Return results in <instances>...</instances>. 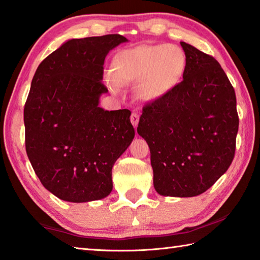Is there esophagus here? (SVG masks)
Wrapping results in <instances>:
<instances>
[{"label": "esophagus", "mask_w": 260, "mask_h": 260, "mask_svg": "<svg viewBox=\"0 0 260 260\" xmlns=\"http://www.w3.org/2000/svg\"><path fill=\"white\" fill-rule=\"evenodd\" d=\"M139 119H140V116H139L138 112H133V114L131 115V121H132V124H133V126L135 127V128H136V126H138V124H139Z\"/></svg>", "instance_id": "34e87169"}]
</instances>
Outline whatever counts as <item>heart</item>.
Here are the masks:
<instances>
[{
  "instance_id": "b5f03b06",
  "label": "heart",
  "mask_w": 260,
  "mask_h": 260,
  "mask_svg": "<svg viewBox=\"0 0 260 260\" xmlns=\"http://www.w3.org/2000/svg\"><path fill=\"white\" fill-rule=\"evenodd\" d=\"M185 68V53L177 45H139L115 54L107 81L115 91L118 85L138 82V95L153 101L181 82Z\"/></svg>"
}]
</instances>
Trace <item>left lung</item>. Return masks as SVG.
I'll return each mask as SVG.
<instances>
[{
	"mask_svg": "<svg viewBox=\"0 0 260 260\" xmlns=\"http://www.w3.org/2000/svg\"><path fill=\"white\" fill-rule=\"evenodd\" d=\"M183 81L146 103L138 133L146 141L160 196L190 198L206 192L232 164L239 129L232 84L214 56L181 42Z\"/></svg>",
	"mask_w": 260,
	"mask_h": 260,
	"instance_id": "1",
	"label": "left lung"
}]
</instances>
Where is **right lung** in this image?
Wrapping results in <instances>:
<instances>
[{
  "mask_svg": "<svg viewBox=\"0 0 260 260\" xmlns=\"http://www.w3.org/2000/svg\"><path fill=\"white\" fill-rule=\"evenodd\" d=\"M127 39L110 34L66 42L32 77L23 122L28 159L43 186L69 202L100 200L111 171L134 139L128 109L99 107L109 51Z\"/></svg>",
  "mask_w": 260,
  "mask_h": 260,
  "instance_id": "add662e5",
  "label": "right lung"
}]
</instances>
